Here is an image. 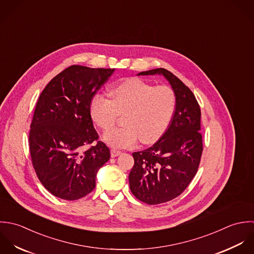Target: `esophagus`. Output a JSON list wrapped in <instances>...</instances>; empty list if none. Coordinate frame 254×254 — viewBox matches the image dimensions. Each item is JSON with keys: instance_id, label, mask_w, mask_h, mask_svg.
<instances>
[{"instance_id": "esophagus-1", "label": "esophagus", "mask_w": 254, "mask_h": 254, "mask_svg": "<svg viewBox=\"0 0 254 254\" xmlns=\"http://www.w3.org/2000/svg\"><path fill=\"white\" fill-rule=\"evenodd\" d=\"M121 154H122V152L119 151V150H115V149L111 150V157H113V158H115V157H117V156H119Z\"/></svg>"}]
</instances>
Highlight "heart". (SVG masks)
I'll use <instances>...</instances> for the list:
<instances>
[{
  "instance_id": "b5f03b06",
  "label": "heart",
  "mask_w": 254,
  "mask_h": 254,
  "mask_svg": "<svg viewBox=\"0 0 254 254\" xmlns=\"http://www.w3.org/2000/svg\"><path fill=\"white\" fill-rule=\"evenodd\" d=\"M110 99L101 94L90 102V116L102 130H109L119 116H124L122 127L113 128L104 140L113 148H130L140 139L151 144L169 128L177 107L176 93L168 85H154L137 77L127 78L113 85Z\"/></svg>"
}]
</instances>
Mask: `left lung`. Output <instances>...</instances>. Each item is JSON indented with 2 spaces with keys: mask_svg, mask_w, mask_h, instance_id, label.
<instances>
[{
  "mask_svg": "<svg viewBox=\"0 0 254 254\" xmlns=\"http://www.w3.org/2000/svg\"><path fill=\"white\" fill-rule=\"evenodd\" d=\"M163 74L177 97L173 121L151 147L132 153L134 165L128 181L132 194L140 201L156 205L170 201L184 192L196 175L202 155L201 112L191 90L165 68L137 75Z\"/></svg>",
  "mask_w": 254,
  "mask_h": 254,
  "instance_id": "left-lung-1",
  "label": "left lung"
}]
</instances>
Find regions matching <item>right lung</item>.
<instances>
[{
    "mask_svg": "<svg viewBox=\"0 0 254 254\" xmlns=\"http://www.w3.org/2000/svg\"><path fill=\"white\" fill-rule=\"evenodd\" d=\"M114 70L70 65L39 96L30 125L29 151L39 181L59 198L76 200L90 193L97 171L110 159L89 107ZM93 142L94 146L85 149Z\"/></svg>",
    "mask_w": 254,
    "mask_h": 254,
    "instance_id": "right-lung-1",
    "label": "right lung"
}]
</instances>
